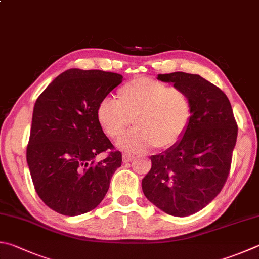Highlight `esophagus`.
Returning <instances> with one entry per match:
<instances>
[{
	"mask_svg": "<svg viewBox=\"0 0 259 259\" xmlns=\"http://www.w3.org/2000/svg\"><path fill=\"white\" fill-rule=\"evenodd\" d=\"M134 159V155H130V154H123V156H122V161L124 163H129Z\"/></svg>",
	"mask_w": 259,
	"mask_h": 259,
	"instance_id": "1",
	"label": "esophagus"
}]
</instances>
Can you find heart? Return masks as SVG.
<instances>
[{
  "instance_id": "1",
  "label": "heart",
  "mask_w": 259,
  "mask_h": 259,
  "mask_svg": "<svg viewBox=\"0 0 259 259\" xmlns=\"http://www.w3.org/2000/svg\"><path fill=\"white\" fill-rule=\"evenodd\" d=\"M191 115L187 92L147 77L124 83L116 92V103L105 98L96 111L98 124L112 139L119 138L134 121L135 129L117 142V147L126 153L144 152L153 146L172 147L186 134Z\"/></svg>"
}]
</instances>
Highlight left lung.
<instances>
[{"mask_svg": "<svg viewBox=\"0 0 259 259\" xmlns=\"http://www.w3.org/2000/svg\"><path fill=\"white\" fill-rule=\"evenodd\" d=\"M189 95L192 115L180 142L150 156L143 179L144 195L156 207L178 218L197 213L222 190L231 167L238 125L229 98L199 74H158Z\"/></svg>", "mask_w": 259, "mask_h": 259, "instance_id": "obj_1", "label": "left lung"}]
</instances>
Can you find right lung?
<instances>
[{
    "label": "right lung",
    "instance_id": "right-lung-1",
    "mask_svg": "<svg viewBox=\"0 0 259 259\" xmlns=\"http://www.w3.org/2000/svg\"><path fill=\"white\" fill-rule=\"evenodd\" d=\"M122 79L102 70L69 69L37 98L27 163L37 195L51 209L77 216L104 199L122 154L103 133L96 111ZM107 149L109 155L96 161Z\"/></svg>",
    "mask_w": 259,
    "mask_h": 259
}]
</instances>
